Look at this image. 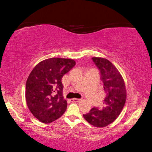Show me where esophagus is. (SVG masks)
<instances>
[{"label":"esophagus","mask_w":152,"mask_h":152,"mask_svg":"<svg viewBox=\"0 0 152 152\" xmlns=\"http://www.w3.org/2000/svg\"><path fill=\"white\" fill-rule=\"evenodd\" d=\"M81 101V99H77V98H73L71 99V102H78Z\"/></svg>","instance_id":"34e87169"}]
</instances>
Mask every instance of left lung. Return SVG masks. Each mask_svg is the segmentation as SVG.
I'll use <instances>...</instances> for the list:
<instances>
[{"instance_id": "8db88e82", "label": "left lung", "mask_w": 152, "mask_h": 152, "mask_svg": "<svg viewBox=\"0 0 152 152\" xmlns=\"http://www.w3.org/2000/svg\"><path fill=\"white\" fill-rule=\"evenodd\" d=\"M100 72L105 97L102 109L93 107L84 119L97 127H104L112 123L121 113L126 98L125 84L123 78L115 66L104 58L93 57Z\"/></svg>"}]
</instances>
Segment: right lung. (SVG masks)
I'll return each mask as SVG.
<instances>
[{
	"label": "right lung",
	"instance_id": "1",
	"mask_svg": "<svg viewBox=\"0 0 152 152\" xmlns=\"http://www.w3.org/2000/svg\"><path fill=\"white\" fill-rule=\"evenodd\" d=\"M75 65L73 59L50 58L33 68L26 82V99L32 115L50 123L63 115L67 102L63 97L61 79Z\"/></svg>",
	"mask_w": 152,
	"mask_h": 152
}]
</instances>
